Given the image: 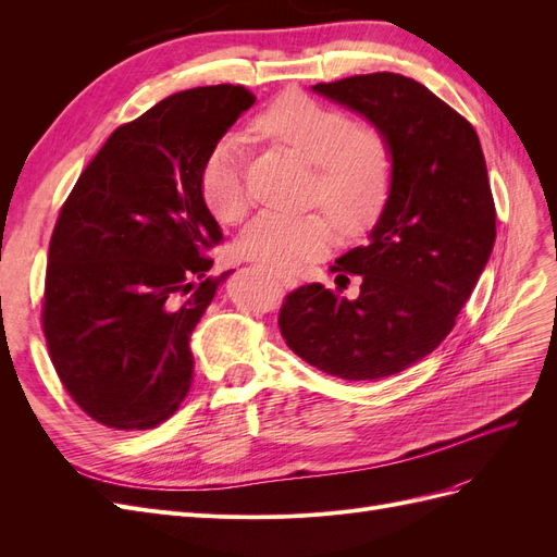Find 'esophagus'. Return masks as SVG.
<instances>
[{
  "label": "esophagus",
  "instance_id": "34e87169",
  "mask_svg": "<svg viewBox=\"0 0 557 557\" xmlns=\"http://www.w3.org/2000/svg\"><path fill=\"white\" fill-rule=\"evenodd\" d=\"M274 276L281 281V285H285V288H297V285H299V281H297L295 276H290V274H281V272H276Z\"/></svg>",
  "mask_w": 557,
  "mask_h": 557
}]
</instances>
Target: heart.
I'll list each match as a JSON object with an SVG mask.
<instances>
[{
    "instance_id": "b5f03b06",
    "label": "heart",
    "mask_w": 557,
    "mask_h": 557,
    "mask_svg": "<svg viewBox=\"0 0 557 557\" xmlns=\"http://www.w3.org/2000/svg\"><path fill=\"white\" fill-rule=\"evenodd\" d=\"M252 127L315 166L313 201L323 205L342 230L360 232L374 223L395 178L393 146L383 132L358 127L346 111L301 92L276 97ZM199 193L221 223H239L248 213L239 134H225L209 150L199 172ZM331 219L327 213H260L244 230L239 248L274 272H295L332 248L336 227Z\"/></svg>"
}]
</instances>
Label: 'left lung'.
<instances>
[{
  "instance_id": "1",
  "label": "left lung",
  "mask_w": 557,
  "mask_h": 557,
  "mask_svg": "<svg viewBox=\"0 0 557 557\" xmlns=\"http://www.w3.org/2000/svg\"><path fill=\"white\" fill-rule=\"evenodd\" d=\"M313 92L385 134L395 178L369 242L332 267L358 274L360 295L301 285L285 297L278 327L320 372L376 381L430 356L453 330L491 260L495 201L476 129L418 81L376 72Z\"/></svg>"
}]
</instances>
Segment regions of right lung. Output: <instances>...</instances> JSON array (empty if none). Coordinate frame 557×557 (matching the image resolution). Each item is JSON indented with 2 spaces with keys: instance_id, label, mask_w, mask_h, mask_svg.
Listing matches in <instances>:
<instances>
[{
  "instance_id": "right-lung-1",
  "label": "right lung",
  "mask_w": 557,
  "mask_h": 557,
  "mask_svg": "<svg viewBox=\"0 0 557 557\" xmlns=\"http://www.w3.org/2000/svg\"><path fill=\"white\" fill-rule=\"evenodd\" d=\"M252 104L227 83L170 95L111 134L64 201L41 320L62 385L97 423L150 430L190 391V334L232 274L207 276L223 232L199 172Z\"/></svg>"
}]
</instances>
